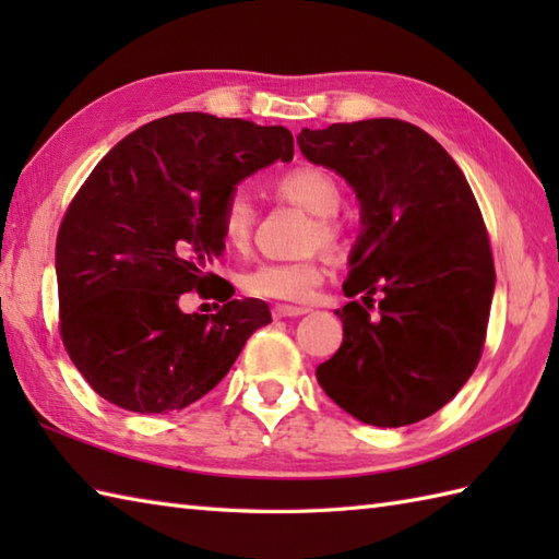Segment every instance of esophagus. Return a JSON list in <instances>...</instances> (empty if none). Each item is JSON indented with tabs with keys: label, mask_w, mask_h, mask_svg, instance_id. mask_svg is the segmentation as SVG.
Listing matches in <instances>:
<instances>
[{
	"label": "esophagus",
	"mask_w": 559,
	"mask_h": 559,
	"mask_svg": "<svg viewBox=\"0 0 559 559\" xmlns=\"http://www.w3.org/2000/svg\"><path fill=\"white\" fill-rule=\"evenodd\" d=\"M271 314H273V319H286V317H302V314H307V310L305 307H290V305H276L271 310Z\"/></svg>",
	"instance_id": "1"
}]
</instances>
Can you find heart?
I'll list each match as a JSON object with an SVG mask.
<instances>
[{"instance_id": "1", "label": "heart", "mask_w": 559, "mask_h": 559, "mask_svg": "<svg viewBox=\"0 0 559 559\" xmlns=\"http://www.w3.org/2000/svg\"><path fill=\"white\" fill-rule=\"evenodd\" d=\"M273 194L312 213V225L307 228L305 247L324 249L334 254L343 242V228L334 213L341 206V187L326 170L317 165H298L283 173L273 182ZM259 221V204L247 187H235L225 197L221 211V237L235 252H242L252 242ZM324 269L317 259L300 261H264L242 273L240 286L247 295L259 300L286 305H305L312 300L314 290L322 286Z\"/></svg>"}]
</instances>
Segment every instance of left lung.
I'll list each match as a JSON object with an SVG mask.
<instances>
[{"label":"left lung","instance_id":"left-lung-1","mask_svg":"<svg viewBox=\"0 0 559 559\" xmlns=\"http://www.w3.org/2000/svg\"><path fill=\"white\" fill-rule=\"evenodd\" d=\"M298 144L346 177L362 211L343 283L353 300L336 310L343 343L317 382L367 425L418 423L459 394L483 355L495 264L478 201L454 158L411 122L302 129Z\"/></svg>","mask_w":559,"mask_h":559}]
</instances>
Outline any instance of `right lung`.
<instances>
[{"instance_id": "right-lung-1", "label": "right lung", "mask_w": 559, "mask_h": 559, "mask_svg": "<svg viewBox=\"0 0 559 559\" xmlns=\"http://www.w3.org/2000/svg\"><path fill=\"white\" fill-rule=\"evenodd\" d=\"M278 158H293L286 127L180 112L124 136L81 185L57 233L59 336L105 401L144 415L182 411L271 322L266 302L233 300L209 264L225 247V197ZM189 289L224 307L185 316L176 302Z\"/></svg>"}]
</instances>
